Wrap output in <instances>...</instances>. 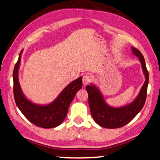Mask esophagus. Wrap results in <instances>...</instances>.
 Listing matches in <instances>:
<instances>
[{"mask_svg": "<svg viewBox=\"0 0 160 160\" xmlns=\"http://www.w3.org/2000/svg\"><path fill=\"white\" fill-rule=\"evenodd\" d=\"M92 79V75L88 73V74H85L83 76V84L84 86L87 85V84H88L90 81H91Z\"/></svg>", "mask_w": 160, "mask_h": 160, "instance_id": "obj_1", "label": "esophagus"}]
</instances>
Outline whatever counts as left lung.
<instances>
[{
    "instance_id": "8db88e82",
    "label": "left lung",
    "mask_w": 160,
    "mask_h": 160,
    "mask_svg": "<svg viewBox=\"0 0 160 160\" xmlns=\"http://www.w3.org/2000/svg\"><path fill=\"white\" fill-rule=\"evenodd\" d=\"M131 49L132 53L139 60L145 76V82L139 93L131 103L120 107H111L105 102L103 95L97 86L90 83L86 87L88 94L90 113L95 122L102 128L115 129L127 125L140 112L145 104L149 81L148 72L142 53L133 47Z\"/></svg>"
}]
</instances>
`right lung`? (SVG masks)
<instances>
[{
  "mask_svg": "<svg viewBox=\"0 0 160 160\" xmlns=\"http://www.w3.org/2000/svg\"><path fill=\"white\" fill-rule=\"evenodd\" d=\"M23 49L13 72L14 97L17 107L32 124L42 128H53L61 124L68 114V108L78 90L82 88V77L72 81L53 102L47 104L34 103L27 98L21 88L19 70Z\"/></svg>",
  "mask_w": 160,
  "mask_h": 160,
  "instance_id": "right-lung-1",
  "label": "right lung"
}]
</instances>
